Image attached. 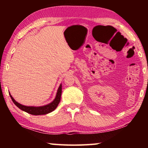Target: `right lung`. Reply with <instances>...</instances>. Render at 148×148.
Wrapping results in <instances>:
<instances>
[{
	"instance_id": "obj_1",
	"label": "right lung",
	"mask_w": 148,
	"mask_h": 148,
	"mask_svg": "<svg viewBox=\"0 0 148 148\" xmlns=\"http://www.w3.org/2000/svg\"><path fill=\"white\" fill-rule=\"evenodd\" d=\"M61 92H62V85L61 84L59 87L58 90H57V95L53 101H52L51 103H49L47 105L42 106H27L22 105L21 104L18 103V102L15 101L14 99L12 97V95L10 94L11 99L13 101L14 103L16 105V106L19 108V109L23 110L24 112H26L27 113H29L32 115H35V116H38V115H45L47 114H49L50 112H53L54 110L56 109V108L59 104L60 101H61Z\"/></svg>"
}]
</instances>
